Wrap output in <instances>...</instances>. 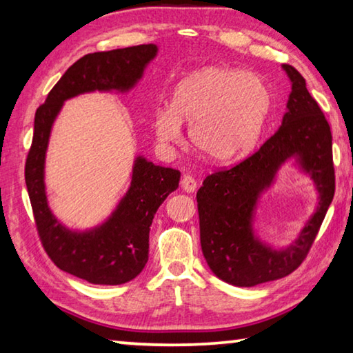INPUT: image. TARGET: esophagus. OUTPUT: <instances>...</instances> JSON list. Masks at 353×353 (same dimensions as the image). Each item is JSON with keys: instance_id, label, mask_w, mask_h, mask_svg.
I'll return each instance as SVG.
<instances>
[{"instance_id": "esophagus-1", "label": "esophagus", "mask_w": 353, "mask_h": 353, "mask_svg": "<svg viewBox=\"0 0 353 353\" xmlns=\"http://www.w3.org/2000/svg\"><path fill=\"white\" fill-rule=\"evenodd\" d=\"M181 185H182V190L185 191V193H193V191H196V188H198V182H196V179L188 176V174L182 177Z\"/></svg>"}]
</instances>
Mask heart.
Here are the masks:
<instances>
[{"label":"heart","mask_w":353,"mask_h":353,"mask_svg":"<svg viewBox=\"0 0 353 353\" xmlns=\"http://www.w3.org/2000/svg\"><path fill=\"white\" fill-rule=\"evenodd\" d=\"M271 107V90L259 74L205 67L177 83L152 126L159 140L179 143L188 123L194 148L212 162L229 163L255 146Z\"/></svg>","instance_id":"b5f03b06"}]
</instances>
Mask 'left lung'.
Returning a JSON list of instances; mask_svg holds the SVG:
<instances>
[{
  "mask_svg": "<svg viewBox=\"0 0 353 353\" xmlns=\"http://www.w3.org/2000/svg\"><path fill=\"white\" fill-rule=\"evenodd\" d=\"M283 70L291 79V93L282 126L243 162L207 176L196 194L202 254L214 276L235 286H255L296 271L334 194L330 126L302 74L286 63ZM290 158L312 176L320 205L290 248L274 251L253 235V210L259 194Z\"/></svg>",
  "mask_w": 353,
  "mask_h": 353,
  "instance_id": "1",
  "label": "left lung"
}]
</instances>
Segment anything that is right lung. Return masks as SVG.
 I'll use <instances>...</instances> for the list:
<instances>
[{
	"mask_svg": "<svg viewBox=\"0 0 353 353\" xmlns=\"http://www.w3.org/2000/svg\"><path fill=\"white\" fill-rule=\"evenodd\" d=\"M155 54V45H139L83 56L65 71L35 112L25 179L40 241L59 270L94 285H121L143 271L149 227L157 208L179 187L181 172L137 157L132 182L112 216L92 230L73 232L59 223L46 201L45 155L51 128L70 98L94 90H130Z\"/></svg>",
	"mask_w": 353,
	"mask_h": 353,
	"instance_id": "add662e5",
	"label": "right lung"
}]
</instances>
